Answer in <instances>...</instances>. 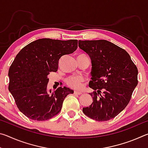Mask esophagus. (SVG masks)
I'll list each match as a JSON object with an SVG mask.
<instances>
[{
  "mask_svg": "<svg viewBox=\"0 0 148 148\" xmlns=\"http://www.w3.org/2000/svg\"><path fill=\"white\" fill-rule=\"evenodd\" d=\"M74 94L75 95H80L82 94V92H79V91H74Z\"/></svg>",
  "mask_w": 148,
  "mask_h": 148,
  "instance_id": "1",
  "label": "esophagus"
}]
</instances>
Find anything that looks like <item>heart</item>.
Listing matches in <instances>:
<instances>
[{"label": "heart", "instance_id": "b5f03b06", "mask_svg": "<svg viewBox=\"0 0 148 148\" xmlns=\"http://www.w3.org/2000/svg\"><path fill=\"white\" fill-rule=\"evenodd\" d=\"M84 81L82 76H72L67 79L69 86L74 89H79L82 87V82Z\"/></svg>", "mask_w": 148, "mask_h": 148}]
</instances>
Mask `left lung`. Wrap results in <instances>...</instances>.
Instances as JSON below:
<instances>
[{"instance_id":"obj_1","label":"left lung","mask_w":148,"mask_h":148,"mask_svg":"<svg viewBox=\"0 0 148 148\" xmlns=\"http://www.w3.org/2000/svg\"><path fill=\"white\" fill-rule=\"evenodd\" d=\"M80 49L91 61L89 93L93 102L83 108L90 118L106 121L125 109L138 84V69L129 54L106 40H79Z\"/></svg>"}]
</instances>
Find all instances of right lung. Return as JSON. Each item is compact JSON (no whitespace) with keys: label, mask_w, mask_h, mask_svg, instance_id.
<instances>
[{"label":"right lung","mask_w":148,"mask_h":148,"mask_svg":"<svg viewBox=\"0 0 148 148\" xmlns=\"http://www.w3.org/2000/svg\"><path fill=\"white\" fill-rule=\"evenodd\" d=\"M77 40L41 38L25 46L8 71V89L19 110L29 119L46 121L61 111L62 102L73 90L59 87L47 92L49 72L58 69L59 61L77 49Z\"/></svg>","instance_id":"right-lung-1"}]
</instances>
